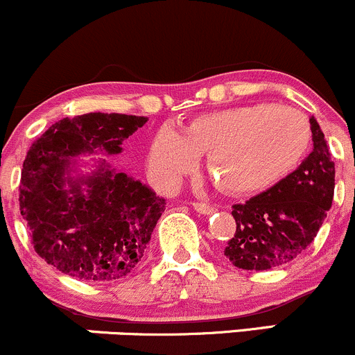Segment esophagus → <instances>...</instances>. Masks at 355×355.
Listing matches in <instances>:
<instances>
[{"label":"esophagus","mask_w":355,"mask_h":355,"mask_svg":"<svg viewBox=\"0 0 355 355\" xmlns=\"http://www.w3.org/2000/svg\"><path fill=\"white\" fill-rule=\"evenodd\" d=\"M192 205L198 214H204V216H209V214L216 212V207H214V205H210V204H205V202H193Z\"/></svg>","instance_id":"obj_1"}]
</instances>
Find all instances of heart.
Wrapping results in <instances>:
<instances>
[{
  "instance_id": "obj_1",
  "label": "heart",
  "mask_w": 355,
  "mask_h": 355,
  "mask_svg": "<svg viewBox=\"0 0 355 355\" xmlns=\"http://www.w3.org/2000/svg\"><path fill=\"white\" fill-rule=\"evenodd\" d=\"M310 124L288 106L256 103L197 116L182 130L158 131L148 165L163 185H177L207 155V171L229 193H254L290 175L310 146Z\"/></svg>"
}]
</instances>
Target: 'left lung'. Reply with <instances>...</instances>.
<instances>
[{
  "label": "left lung",
  "instance_id": "obj_1",
  "mask_svg": "<svg viewBox=\"0 0 355 355\" xmlns=\"http://www.w3.org/2000/svg\"><path fill=\"white\" fill-rule=\"evenodd\" d=\"M313 150L297 170L266 192L232 205L236 232L224 256L241 270L264 271L291 263L315 239L332 207L336 163L317 119Z\"/></svg>",
  "mask_w": 355,
  "mask_h": 355
}]
</instances>
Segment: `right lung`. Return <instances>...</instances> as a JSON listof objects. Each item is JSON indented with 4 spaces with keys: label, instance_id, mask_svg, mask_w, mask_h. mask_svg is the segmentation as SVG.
<instances>
[{
    "label": "right lung",
    "instance_id": "obj_1",
    "mask_svg": "<svg viewBox=\"0 0 355 355\" xmlns=\"http://www.w3.org/2000/svg\"><path fill=\"white\" fill-rule=\"evenodd\" d=\"M145 116L89 114L52 124L26 153L19 210L37 254L84 282H114L138 266L165 198L116 171L106 159L91 175L72 177L84 153H121Z\"/></svg>",
    "mask_w": 355,
    "mask_h": 355
}]
</instances>
